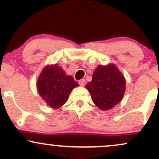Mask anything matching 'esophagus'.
Returning <instances> with one entry per match:
<instances>
[{"label":"esophagus","instance_id":"1","mask_svg":"<svg viewBox=\"0 0 159 159\" xmlns=\"http://www.w3.org/2000/svg\"><path fill=\"white\" fill-rule=\"evenodd\" d=\"M78 83H79V84L82 86V87H84V86L85 84H86V80L85 79H81L79 81H78Z\"/></svg>","mask_w":159,"mask_h":159}]
</instances>
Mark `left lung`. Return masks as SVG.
<instances>
[{
    "mask_svg": "<svg viewBox=\"0 0 159 159\" xmlns=\"http://www.w3.org/2000/svg\"><path fill=\"white\" fill-rule=\"evenodd\" d=\"M125 79L114 63L98 65L93 79L86 85L92 101L98 108L107 111L120 102L125 91Z\"/></svg>",
    "mask_w": 159,
    "mask_h": 159,
    "instance_id": "left-lung-1",
    "label": "left lung"
}]
</instances>
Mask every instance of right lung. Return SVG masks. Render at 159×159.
I'll return each instance as SVG.
<instances>
[{"instance_id": "1", "label": "right lung", "mask_w": 159, "mask_h": 159, "mask_svg": "<svg viewBox=\"0 0 159 159\" xmlns=\"http://www.w3.org/2000/svg\"><path fill=\"white\" fill-rule=\"evenodd\" d=\"M77 81L66 74L59 64L47 65L43 68L36 82V89L42 98L53 109H58L66 102Z\"/></svg>"}]
</instances>
